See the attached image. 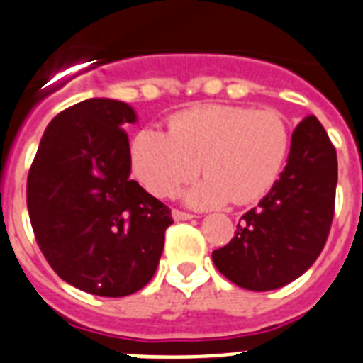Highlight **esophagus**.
<instances>
[{
    "label": "esophagus",
    "mask_w": 363,
    "mask_h": 363,
    "mask_svg": "<svg viewBox=\"0 0 363 363\" xmlns=\"http://www.w3.org/2000/svg\"><path fill=\"white\" fill-rule=\"evenodd\" d=\"M194 215H191V213H185V211H179V209H172V218H174V220H191V218H193Z\"/></svg>",
    "instance_id": "1"
}]
</instances>
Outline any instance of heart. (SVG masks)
<instances>
[{
  "instance_id": "1",
  "label": "heart",
  "mask_w": 363,
  "mask_h": 363,
  "mask_svg": "<svg viewBox=\"0 0 363 363\" xmlns=\"http://www.w3.org/2000/svg\"><path fill=\"white\" fill-rule=\"evenodd\" d=\"M291 148V131L278 111L211 104L172 116L169 133L146 130L131 140V169L148 193L170 199L199 174L185 194L194 208L248 203L277 184Z\"/></svg>"
}]
</instances>
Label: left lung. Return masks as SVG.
Wrapping results in <instances>:
<instances>
[{
    "instance_id": "8db88e82",
    "label": "left lung",
    "mask_w": 363,
    "mask_h": 363,
    "mask_svg": "<svg viewBox=\"0 0 363 363\" xmlns=\"http://www.w3.org/2000/svg\"><path fill=\"white\" fill-rule=\"evenodd\" d=\"M337 155L321 122L306 116L291 135L287 164L235 235L213 250L215 267L235 286L271 291L313 265L334 218Z\"/></svg>"
}]
</instances>
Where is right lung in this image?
I'll use <instances>...</instances> for the list:
<instances>
[{"label":"right lung","instance_id":"1","mask_svg":"<svg viewBox=\"0 0 363 363\" xmlns=\"http://www.w3.org/2000/svg\"><path fill=\"white\" fill-rule=\"evenodd\" d=\"M137 121L128 104L91 98L48 124L27 176V209L42 254L81 291L125 296L152 280L174 223L130 179Z\"/></svg>","mask_w":363,"mask_h":363}]
</instances>
